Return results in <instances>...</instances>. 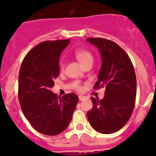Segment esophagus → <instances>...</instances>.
Segmentation results:
<instances>
[{
    "label": "esophagus",
    "instance_id": "obj_1",
    "mask_svg": "<svg viewBox=\"0 0 156 156\" xmlns=\"http://www.w3.org/2000/svg\"><path fill=\"white\" fill-rule=\"evenodd\" d=\"M85 99V97H84V96H79V100L80 101H83Z\"/></svg>",
    "mask_w": 156,
    "mask_h": 156
}]
</instances>
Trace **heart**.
<instances>
[{"label":"heart","mask_w":156,"mask_h":156,"mask_svg":"<svg viewBox=\"0 0 156 156\" xmlns=\"http://www.w3.org/2000/svg\"><path fill=\"white\" fill-rule=\"evenodd\" d=\"M74 56L76 57V59L79 61L80 64L82 66H84L85 64H87V62H90V61H93V56L88 51L83 49V48H79V49H76L74 51ZM65 69V65L63 62H60L59 63V71L61 72L64 71ZM75 88L77 90H80V87L76 85Z\"/></svg>","instance_id":"1"}]
</instances>
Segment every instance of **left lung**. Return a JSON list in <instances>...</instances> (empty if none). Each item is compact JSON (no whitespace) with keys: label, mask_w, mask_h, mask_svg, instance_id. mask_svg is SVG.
I'll list each match as a JSON object with an SVG mask.
<instances>
[{"label":"left lung","mask_w":156,"mask_h":156,"mask_svg":"<svg viewBox=\"0 0 156 156\" xmlns=\"http://www.w3.org/2000/svg\"><path fill=\"white\" fill-rule=\"evenodd\" d=\"M97 46L102 60L94 89L105 87V97H91L93 108L87 116L94 130L103 134L116 133L128 122L136 97V76L127 54L119 45L104 38H87Z\"/></svg>","instance_id":"1"}]
</instances>
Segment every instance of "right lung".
I'll return each mask as SVG.
<instances>
[{"label":"right lung","mask_w":156,"mask_h":156,"mask_svg":"<svg viewBox=\"0 0 156 156\" xmlns=\"http://www.w3.org/2000/svg\"><path fill=\"white\" fill-rule=\"evenodd\" d=\"M70 40H48L36 45L23 60L18 76V98L24 116L37 131L56 136L72 119L79 98L58 97L51 90L59 73V56Z\"/></svg>","instance_id":"right-lung-1"}]
</instances>
